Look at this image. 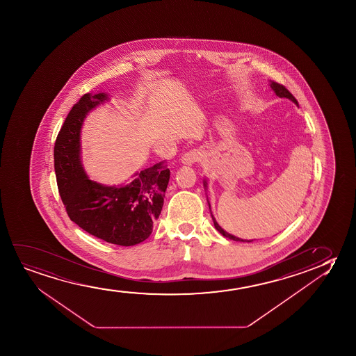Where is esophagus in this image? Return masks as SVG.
<instances>
[{"instance_id":"34e87169","label":"esophagus","mask_w":356,"mask_h":356,"mask_svg":"<svg viewBox=\"0 0 356 356\" xmlns=\"http://www.w3.org/2000/svg\"><path fill=\"white\" fill-rule=\"evenodd\" d=\"M200 159H202V153L200 151H197V149H193V151L185 153L182 158H181V161L185 165H193L195 163L200 161Z\"/></svg>"}]
</instances>
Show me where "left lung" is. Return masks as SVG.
Masks as SVG:
<instances>
[{
    "instance_id": "8db88e82",
    "label": "left lung",
    "mask_w": 356,
    "mask_h": 356,
    "mask_svg": "<svg viewBox=\"0 0 356 356\" xmlns=\"http://www.w3.org/2000/svg\"><path fill=\"white\" fill-rule=\"evenodd\" d=\"M270 88H271V90H273V92L276 93V96H278L280 98H288L289 101H292L294 104H297L298 106V101L294 98V96H293L292 93L289 92L288 91L287 88H284L283 85H280V83H275V81H271L270 80ZM203 185H204V190H208V186H207V181H203ZM207 200H208V198H207ZM208 204H209V209H210V203L209 200H208ZM210 214H211V210H210ZM211 218H213V221H214V226L215 229H218L219 231L220 234H222L224 237H226V238L232 239V241H236V242H252V241H248V239H242L238 238V237H236V236H234V234H229V232H226L221 226H220L219 224H218V221L215 220L214 216H213V214H211Z\"/></svg>"
}]
</instances>
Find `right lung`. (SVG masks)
<instances>
[{"label":"right lung","mask_w":356,"mask_h":356,"mask_svg":"<svg viewBox=\"0 0 356 356\" xmlns=\"http://www.w3.org/2000/svg\"><path fill=\"white\" fill-rule=\"evenodd\" d=\"M108 93H86L70 109L54 143L59 195L70 220L108 243L130 247L149 237L164 204L170 170L165 161L120 185L98 184L81 161V127L88 113L108 102Z\"/></svg>","instance_id":"right-lung-1"}]
</instances>
